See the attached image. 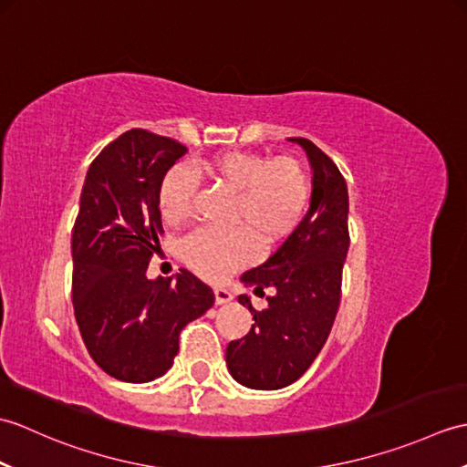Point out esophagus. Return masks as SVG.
<instances>
[{"label":"esophagus","mask_w":467,"mask_h":467,"mask_svg":"<svg viewBox=\"0 0 467 467\" xmlns=\"http://www.w3.org/2000/svg\"><path fill=\"white\" fill-rule=\"evenodd\" d=\"M233 301V293L228 289H223V286H216L214 289V303L216 305H226Z\"/></svg>","instance_id":"obj_1"}]
</instances>
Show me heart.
<instances>
[{
  "label": "heart",
  "mask_w": 467,
  "mask_h": 467,
  "mask_svg": "<svg viewBox=\"0 0 467 467\" xmlns=\"http://www.w3.org/2000/svg\"><path fill=\"white\" fill-rule=\"evenodd\" d=\"M194 171L233 192L231 223L243 224L256 241L271 244L289 234L309 201V176L293 158L269 161L261 154L223 152L194 162ZM194 178L178 166L166 174L158 208L166 223H181L191 211ZM243 228H198L182 243L184 261L206 279H221L253 259L254 244Z\"/></svg>",
  "instance_id": "b5f03b06"
}]
</instances>
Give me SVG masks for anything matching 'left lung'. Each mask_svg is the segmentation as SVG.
<instances>
[{"label":"left lung","mask_w":467,"mask_h":467,"mask_svg":"<svg viewBox=\"0 0 467 467\" xmlns=\"http://www.w3.org/2000/svg\"><path fill=\"white\" fill-rule=\"evenodd\" d=\"M309 158V211L269 259L241 276L254 295L273 289L266 309L254 311L249 295L239 303L254 319L243 339L226 347L233 379L249 389H283L309 369L331 333L341 301V275L349 251V194L339 168L306 138H289Z\"/></svg>","instance_id":"obj_1"}]
</instances>
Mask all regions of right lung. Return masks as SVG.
I'll return each instance as SVG.
<instances>
[{"mask_svg": "<svg viewBox=\"0 0 467 467\" xmlns=\"http://www.w3.org/2000/svg\"><path fill=\"white\" fill-rule=\"evenodd\" d=\"M186 146L128 130L88 168L72 233V301L88 353L114 379L148 383L174 363L182 327L202 317L214 293L182 269L148 279L162 231L158 194Z\"/></svg>", "mask_w": 467, "mask_h": 467, "instance_id": "1", "label": "right lung"}]
</instances>
